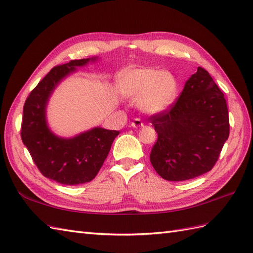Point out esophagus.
<instances>
[{
	"instance_id": "esophagus-1",
	"label": "esophagus",
	"mask_w": 253,
	"mask_h": 253,
	"mask_svg": "<svg viewBox=\"0 0 253 253\" xmlns=\"http://www.w3.org/2000/svg\"><path fill=\"white\" fill-rule=\"evenodd\" d=\"M144 126V123H143V121H141L139 118H135L133 121H132V126L133 127H140V126Z\"/></svg>"
}]
</instances>
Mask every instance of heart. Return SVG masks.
Instances as JSON below:
<instances>
[{
    "mask_svg": "<svg viewBox=\"0 0 253 253\" xmlns=\"http://www.w3.org/2000/svg\"><path fill=\"white\" fill-rule=\"evenodd\" d=\"M119 93L128 98H138L139 107L148 114L162 113L174 103L177 82L168 72L151 69L122 71L117 78Z\"/></svg>",
    "mask_w": 253,
    "mask_h": 253,
    "instance_id": "b5f03b06",
    "label": "heart"
}]
</instances>
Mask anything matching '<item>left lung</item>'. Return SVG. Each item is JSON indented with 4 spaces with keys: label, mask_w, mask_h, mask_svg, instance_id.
Instances as JSON below:
<instances>
[{
    "label": "left lung",
    "mask_w": 253,
    "mask_h": 253,
    "mask_svg": "<svg viewBox=\"0 0 253 253\" xmlns=\"http://www.w3.org/2000/svg\"><path fill=\"white\" fill-rule=\"evenodd\" d=\"M149 121L158 133L150 162L169 181L192 179L211 170L230 134L224 94L203 67L187 80L177 100Z\"/></svg>",
    "instance_id": "8db88e82"
}]
</instances>
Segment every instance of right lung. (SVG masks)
I'll return each mask as SVG.
<instances>
[{"instance_id": "1", "label": "right lung", "mask_w": 253, "mask_h": 253, "mask_svg": "<svg viewBox=\"0 0 253 253\" xmlns=\"http://www.w3.org/2000/svg\"><path fill=\"white\" fill-rule=\"evenodd\" d=\"M89 60H72L54 66L31 91L23 106L20 134L33 162L45 177L69 186L93 179L119 134V131L95 127L64 139L54 136L46 125L45 108L52 90L76 66L87 64Z\"/></svg>"}]
</instances>
